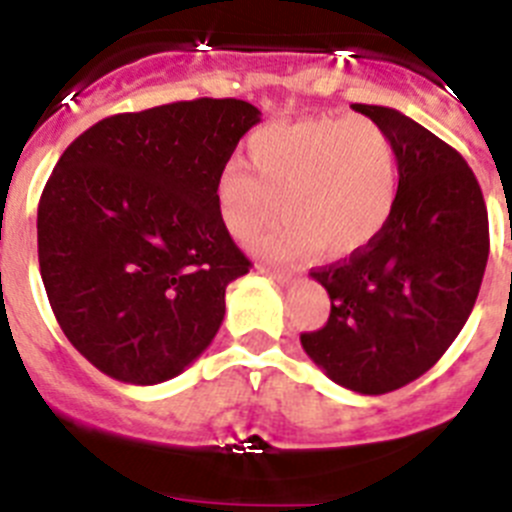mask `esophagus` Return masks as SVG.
Instances as JSON below:
<instances>
[{"mask_svg": "<svg viewBox=\"0 0 512 512\" xmlns=\"http://www.w3.org/2000/svg\"><path fill=\"white\" fill-rule=\"evenodd\" d=\"M260 270H262V273H265V275H270L273 281L283 283V286H286V283H293V275L288 273V270H281V268H260Z\"/></svg>", "mask_w": 512, "mask_h": 512, "instance_id": "34e87169", "label": "esophagus"}]
</instances>
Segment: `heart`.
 Wrapping results in <instances>:
<instances>
[{"mask_svg":"<svg viewBox=\"0 0 512 512\" xmlns=\"http://www.w3.org/2000/svg\"><path fill=\"white\" fill-rule=\"evenodd\" d=\"M216 177V208L231 237L247 242L281 211L288 219L257 242L278 260L350 257L379 237L397 201V151L368 118L275 123L250 139Z\"/></svg>","mask_w":512,"mask_h":512,"instance_id":"obj_1","label":"heart"}]
</instances>
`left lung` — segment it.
I'll list each match as a JSON object with an SVG mask.
<instances>
[{"mask_svg":"<svg viewBox=\"0 0 512 512\" xmlns=\"http://www.w3.org/2000/svg\"><path fill=\"white\" fill-rule=\"evenodd\" d=\"M353 110L389 133L397 201L366 250L311 273L332 309L301 345L327 379L376 397L420 379L459 337L487 268L490 224L459 151L394 108Z\"/></svg>","mask_w":512,"mask_h":512,"instance_id":"obj_1","label":"left lung"}]
</instances>
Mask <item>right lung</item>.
Masks as SVG:
<instances>
[{
	"label": "right lung",
	"mask_w": 512,
	"mask_h": 512,
	"mask_svg": "<svg viewBox=\"0 0 512 512\" xmlns=\"http://www.w3.org/2000/svg\"><path fill=\"white\" fill-rule=\"evenodd\" d=\"M244 100L110 115L71 141L38 203V262L64 335L105 376L151 386L211 345L250 273L216 177L260 123Z\"/></svg>",
	"instance_id": "obj_1"
}]
</instances>
